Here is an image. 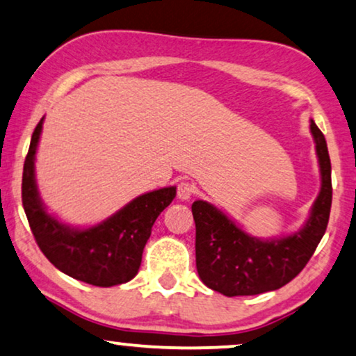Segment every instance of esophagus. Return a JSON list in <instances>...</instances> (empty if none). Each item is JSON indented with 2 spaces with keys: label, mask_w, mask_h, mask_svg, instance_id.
<instances>
[{
  "label": "esophagus",
  "mask_w": 356,
  "mask_h": 356,
  "mask_svg": "<svg viewBox=\"0 0 356 356\" xmlns=\"http://www.w3.org/2000/svg\"><path fill=\"white\" fill-rule=\"evenodd\" d=\"M193 193H195V187L191 182H181L177 186V197L181 200H191Z\"/></svg>",
  "instance_id": "34e87169"
}]
</instances>
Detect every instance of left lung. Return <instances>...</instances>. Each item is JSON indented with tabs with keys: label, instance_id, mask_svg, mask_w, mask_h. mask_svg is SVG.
Returning <instances> with one entry per match:
<instances>
[{
	"label": "left lung",
	"instance_id": "left-lung-1",
	"mask_svg": "<svg viewBox=\"0 0 356 356\" xmlns=\"http://www.w3.org/2000/svg\"><path fill=\"white\" fill-rule=\"evenodd\" d=\"M311 134L322 184L309 220L298 233L280 239L254 238L211 203L193 202L197 272L208 288L225 296L260 295L285 286L309 262L325 233L332 205L329 151L312 120Z\"/></svg>",
	"mask_w": 356,
	"mask_h": 356
}]
</instances>
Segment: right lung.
I'll return each instance as SVG.
<instances>
[{
    "label": "right lung",
    "mask_w": 356,
    "mask_h": 356,
    "mask_svg": "<svg viewBox=\"0 0 356 356\" xmlns=\"http://www.w3.org/2000/svg\"><path fill=\"white\" fill-rule=\"evenodd\" d=\"M44 118L32 134L24 161L22 205L42 252L60 272L94 286L130 282L138 273L141 255L156 218L175 197V187H164L136 197L101 225L76 229L47 213L35 184L34 161Z\"/></svg>",
    "instance_id": "1"
}]
</instances>
